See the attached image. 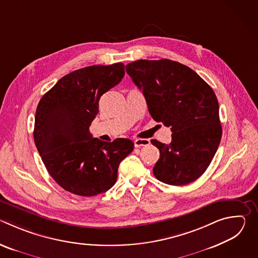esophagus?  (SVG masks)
<instances>
[{
  "label": "esophagus",
  "mask_w": 258,
  "mask_h": 258,
  "mask_svg": "<svg viewBox=\"0 0 258 258\" xmlns=\"http://www.w3.org/2000/svg\"><path fill=\"white\" fill-rule=\"evenodd\" d=\"M150 144V141L148 139H136L135 140V147L136 148H140L143 146H148Z\"/></svg>",
  "instance_id": "esophagus-1"
}]
</instances>
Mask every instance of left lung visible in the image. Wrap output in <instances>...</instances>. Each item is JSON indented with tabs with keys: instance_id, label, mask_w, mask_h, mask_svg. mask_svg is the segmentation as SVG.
I'll use <instances>...</instances> for the list:
<instances>
[{
	"instance_id": "left-lung-1",
	"label": "left lung",
	"mask_w": 258,
	"mask_h": 258,
	"mask_svg": "<svg viewBox=\"0 0 258 258\" xmlns=\"http://www.w3.org/2000/svg\"><path fill=\"white\" fill-rule=\"evenodd\" d=\"M125 70L143 92L152 118L172 132L168 145L151 140L160 151L155 177L172 186L196 180L209 166L223 134L213 90L190 67L168 59L137 60Z\"/></svg>"
}]
</instances>
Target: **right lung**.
<instances>
[{"instance_id": "right-lung-1", "label": "right lung", "mask_w": 258, "mask_h": 258, "mask_svg": "<svg viewBox=\"0 0 258 258\" xmlns=\"http://www.w3.org/2000/svg\"><path fill=\"white\" fill-rule=\"evenodd\" d=\"M124 77V64L93 65L60 79L39 102L33 139L53 179L65 191L91 197L108 191L119 163L134 150L128 139L104 142L89 127L101 96Z\"/></svg>"}]
</instances>
